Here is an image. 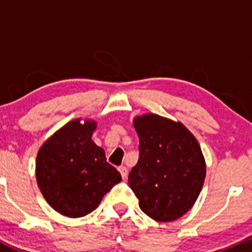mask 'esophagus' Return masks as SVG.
Masks as SVG:
<instances>
[{"label": "esophagus", "instance_id": "esophagus-1", "mask_svg": "<svg viewBox=\"0 0 252 252\" xmlns=\"http://www.w3.org/2000/svg\"><path fill=\"white\" fill-rule=\"evenodd\" d=\"M118 170H120L122 178L126 179V176H128V168H126V167H124V166H121V167H118Z\"/></svg>", "mask_w": 252, "mask_h": 252}]
</instances>
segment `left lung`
Masks as SVG:
<instances>
[{
  "instance_id": "obj_1",
  "label": "left lung",
  "mask_w": 252,
  "mask_h": 252,
  "mask_svg": "<svg viewBox=\"0 0 252 252\" xmlns=\"http://www.w3.org/2000/svg\"><path fill=\"white\" fill-rule=\"evenodd\" d=\"M140 158L129 173L140 209L158 221H173L198 199L206 163L196 138L184 124L154 114L136 117Z\"/></svg>"
}]
</instances>
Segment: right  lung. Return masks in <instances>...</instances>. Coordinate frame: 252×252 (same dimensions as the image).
Returning <instances> with one entry per match:
<instances>
[{
  "instance_id": "obj_1",
  "label": "right lung",
  "mask_w": 252,
  "mask_h": 252,
  "mask_svg": "<svg viewBox=\"0 0 252 252\" xmlns=\"http://www.w3.org/2000/svg\"><path fill=\"white\" fill-rule=\"evenodd\" d=\"M94 121H71L51 136L36 156V182L57 212L78 218L91 213L104 194L122 180L91 140Z\"/></svg>"
}]
</instances>
